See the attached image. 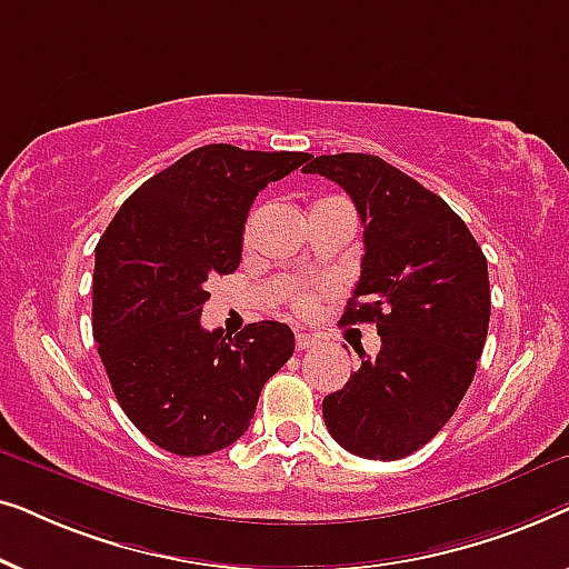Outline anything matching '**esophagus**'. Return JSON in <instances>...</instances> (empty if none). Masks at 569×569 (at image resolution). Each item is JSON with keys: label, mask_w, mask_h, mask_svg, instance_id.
Wrapping results in <instances>:
<instances>
[{"label": "esophagus", "mask_w": 569, "mask_h": 569, "mask_svg": "<svg viewBox=\"0 0 569 569\" xmlns=\"http://www.w3.org/2000/svg\"><path fill=\"white\" fill-rule=\"evenodd\" d=\"M316 345V337H310V333H298V337H295V349H298V352H306V349H310Z\"/></svg>", "instance_id": "1"}]
</instances>
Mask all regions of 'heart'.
Here are the masks:
<instances>
[{"label":"heart","mask_w":569,"mask_h":569,"mask_svg":"<svg viewBox=\"0 0 569 569\" xmlns=\"http://www.w3.org/2000/svg\"><path fill=\"white\" fill-rule=\"evenodd\" d=\"M292 308L302 316L310 313V310L316 308V295L313 292H295L292 295Z\"/></svg>","instance_id":"obj_1"}]
</instances>
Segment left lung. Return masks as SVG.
<instances>
[{
	"mask_svg": "<svg viewBox=\"0 0 569 569\" xmlns=\"http://www.w3.org/2000/svg\"><path fill=\"white\" fill-rule=\"evenodd\" d=\"M362 220V271L341 323H376L380 352L323 399L349 453L396 461L427 446L469 391L489 329L487 259L466 222L378 154H318Z\"/></svg>",
	"mask_w": 569,
	"mask_h": 569,
	"instance_id": "obj_1",
	"label": "left lung"
}]
</instances>
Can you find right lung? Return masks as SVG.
Masks as SVG:
<instances>
[{"label":"right lung","instance_id":"1","mask_svg":"<svg viewBox=\"0 0 569 569\" xmlns=\"http://www.w3.org/2000/svg\"><path fill=\"white\" fill-rule=\"evenodd\" d=\"M308 158L204 144L139 186L98 240V355L121 409L162 450L209 456L232 446L263 383L295 352L287 323H248L232 339L207 331L201 308L207 279L238 269L253 199Z\"/></svg>","mask_w":569,"mask_h":569}]
</instances>
